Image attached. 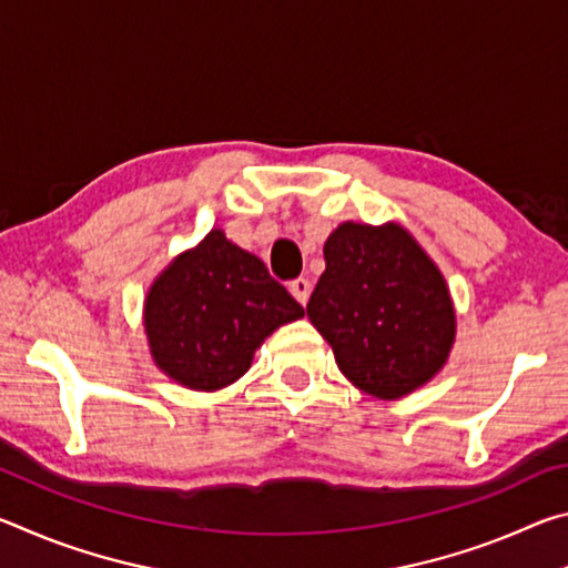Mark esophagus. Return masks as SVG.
Masks as SVG:
<instances>
[{
  "label": "esophagus",
  "instance_id": "esophagus-1",
  "mask_svg": "<svg viewBox=\"0 0 568 568\" xmlns=\"http://www.w3.org/2000/svg\"><path fill=\"white\" fill-rule=\"evenodd\" d=\"M287 287H291V293L297 303L301 305L307 303V295H311V281H307V277H295Z\"/></svg>",
  "mask_w": 568,
  "mask_h": 568
}]
</instances>
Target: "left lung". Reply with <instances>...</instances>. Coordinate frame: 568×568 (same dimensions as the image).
Listing matches in <instances>:
<instances>
[{
	"label": "left lung",
	"instance_id": "8db88e82",
	"mask_svg": "<svg viewBox=\"0 0 568 568\" xmlns=\"http://www.w3.org/2000/svg\"><path fill=\"white\" fill-rule=\"evenodd\" d=\"M307 318L353 386L400 398L446 363L456 333L444 275L398 225L343 223L323 247Z\"/></svg>",
	"mask_w": 568,
	"mask_h": 568
}]
</instances>
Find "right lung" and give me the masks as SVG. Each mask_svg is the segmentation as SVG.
<instances>
[{"label": "right lung", "mask_w": 568, "mask_h": 568, "mask_svg": "<svg viewBox=\"0 0 568 568\" xmlns=\"http://www.w3.org/2000/svg\"><path fill=\"white\" fill-rule=\"evenodd\" d=\"M301 315L303 305L261 257L213 230L150 287L145 331L155 363L170 378L217 390L243 376L277 325Z\"/></svg>", "instance_id": "add662e5"}]
</instances>
